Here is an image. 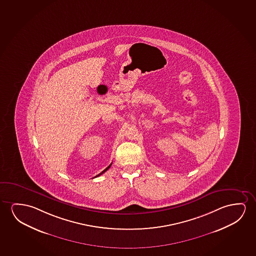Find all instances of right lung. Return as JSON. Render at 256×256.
<instances>
[{
	"label": "right lung",
	"mask_w": 256,
	"mask_h": 256,
	"mask_svg": "<svg viewBox=\"0 0 256 256\" xmlns=\"http://www.w3.org/2000/svg\"><path fill=\"white\" fill-rule=\"evenodd\" d=\"M112 166V163H111V164H110V166H109L106 167V169H104V170H103V172H100V174L96 175V176H95V177H98V176H100V175L103 174H104V172H106V170H108V169H109V168H110V166Z\"/></svg>",
	"instance_id": "add662e5"
}]
</instances>
